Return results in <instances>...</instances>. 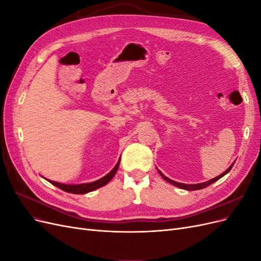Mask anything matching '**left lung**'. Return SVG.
Returning a JSON list of instances; mask_svg holds the SVG:
<instances>
[{"instance_id":"8db88e82","label":"left lung","mask_w":261,"mask_h":261,"mask_svg":"<svg viewBox=\"0 0 261 261\" xmlns=\"http://www.w3.org/2000/svg\"><path fill=\"white\" fill-rule=\"evenodd\" d=\"M234 165V162L232 163V165L230 168H228L226 171H224L222 174H220L219 176H217V177H215V178H212V179H209V180H207V181H204V183H199V184H183V183H177V181H175V180H172V179H170L169 177H167L165 176L163 173H161L159 170V173H160V175L163 177V179H165L167 181H169L170 184H172V185H174V186H176V187H178V188H181V189H185V191H197V189H202V188H206L207 186H209V185H211L212 183H215V181H217L218 179H220L221 177H223L225 174H227L228 172L231 171V169H232V167Z\"/></svg>"}]
</instances>
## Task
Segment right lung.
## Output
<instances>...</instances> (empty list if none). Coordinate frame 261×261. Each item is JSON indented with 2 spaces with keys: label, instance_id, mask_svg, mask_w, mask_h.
<instances>
[{
  "label": "right lung",
  "instance_id": "right-lung-1",
  "mask_svg": "<svg viewBox=\"0 0 261 261\" xmlns=\"http://www.w3.org/2000/svg\"><path fill=\"white\" fill-rule=\"evenodd\" d=\"M120 161L121 159L117 161L116 165L113 168V170L108 173V174L106 176H103L102 178L98 179V180H94V181H91V183H85V184H76V185H70V184H61V183H58V181H54V180H50L48 179L51 184L55 185L57 187L61 188L62 191L64 192H67V193H70V194H87V193H90L92 191H96V189L105 186L106 184H108L110 180L112 179V177L115 175V173L118 169V167H120Z\"/></svg>",
  "mask_w": 261,
  "mask_h": 261
}]
</instances>
